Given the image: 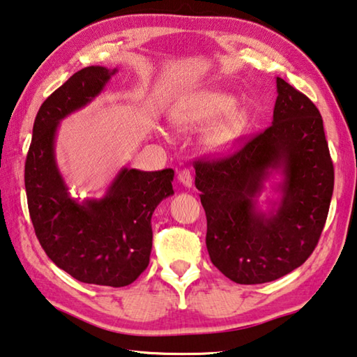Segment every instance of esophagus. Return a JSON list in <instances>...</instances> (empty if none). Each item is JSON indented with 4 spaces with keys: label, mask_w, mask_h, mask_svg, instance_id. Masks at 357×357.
Segmentation results:
<instances>
[{
    "label": "esophagus",
    "mask_w": 357,
    "mask_h": 357,
    "mask_svg": "<svg viewBox=\"0 0 357 357\" xmlns=\"http://www.w3.org/2000/svg\"><path fill=\"white\" fill-rule=\"evenodd\" d=\"M178 181L181 184H183L184 187H187V188H190L192 185H193V178H192V173L188 172V170H183V172H179V174H178Z\"/></svg>",
    "instance_id": "esophagus-1"
}]
</instances>
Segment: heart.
<instances>
[{
	"label": "heart",
	"instance_id": "1",
	"mask_svg": "<svg viewBox=\"0 0 357 357\" xmlns=\"http://www.w3.org/2000/svg\"><path fill=\"white\" fill-rule=\"evenodd\" d=\"M173 127L195 131L211 127L202 136V146L213 155L234 149L249 125L246 108L235 107V97L225 91H207L179 103L172 113Z\"/></svg>",
	"mask_w": 357,
	"mask_h": 357
}]
</instances>
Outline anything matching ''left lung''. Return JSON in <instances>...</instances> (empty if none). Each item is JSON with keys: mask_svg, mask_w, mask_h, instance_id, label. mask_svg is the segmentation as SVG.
<instances>
[{"mask_svg": "<svg viewBox=\"0 0 357 357\" xmlns=\"http://www.w3.org/2000/svg\"><path fill=\"white\" fill-rule=\"evenodd\" d=\"M272 125L240 151L197 162L211 260L230 280H277L306 261L322 234L334 170L319 109L277 77ZM271 185L268 207L259 197Z\"/></svg>", "mask_w": 357, "mask_h": 357, "instance_id": "left-lung-1", "label": "left lung"}]
</instances>
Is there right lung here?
Instances as JSON below:
<instances>
[{
  "mask_svg": "<svg viewBox=\"0 0 357 357\" xmlns=\"http://www.w3.org/2000/svg\"><path fill=\"white\" fill-rule=\"evenodd\" d=\"M117 73L88 66L54 91L35 117L24 165L31 220L46 255L75 280L121 288L149 266L151 216L172 197L174 172L122 167L99 198H74L55 158L60 122L85 108Z\"/></svg>",
  "mask_w": 357,
  "mask_h": 357,
  "instance_id": "obj_1",
  "label": "right lung"
}]
</instances>
